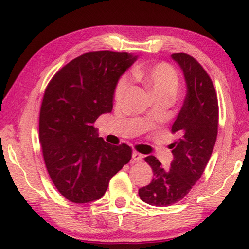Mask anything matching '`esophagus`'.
<instances>
[{
    "instance_id": "1",
    "label": "esophagus",
    "mask_w": 249,
    "mask_h": 249,
    "mask_svg": "<svg viewBox=\"0 0 249 249\" xmlns=\"http://www.w3.org/2000/svg\"><path fill=\"white\" fill-rule=\"evenodd\" d=\"M142 158H144V155L140 154V153H138V151H136V150L133 151L132 159H133L134 162H141L142 160Z\"/></svg>"
}]
</instances>
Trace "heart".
Segmentation results:
<instances>
[{
  "mask_svg": "<svg viewBox=\"0 0 249 249\" xmlns=\"http://www.w3.org/2000/svg\"><path fill=\"white\" fill-rule=\"evenodd\" d=\"M132 75L137 80L144 82L157 99L172 100L179 89V77L176 70L170 65L160 64L138 67L132 71ZM129 86V79L124 75L116 83L114 99L116 102H122L125 98Z\"/></svg>",
  "mask_w": 249,
  "mask_h": 249,
  "instance_id": "b5f03b06",
  "label": "heart"
}]
</instances>
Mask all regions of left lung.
Listing matches in <instances>:
<instances>
[{
	"mask_svg": "<svg viewBox=\"0 0 249 249\" xmlns=\"http://www.w3.org/2000/svg\"><path fill=\"white\" fill-rule=\"evenodd\" d=\"M171 57L183 71L188 91L171 128L178 138L170 145V169H163L155 156L145 158L154 178L138 195L154 206L175 204L191 191L208 165L217 136V95L210 75L190 54L177 53Z\"/></svg>",
	"mask_w": 249,
	"mask_h": 249,
	"instance_id": "8db88e82",
	"label": "left lung"
}]
</instances>
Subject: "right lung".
<instances>
[{"label":"right lung","mask_w":249,"mask_h":249,"mask_svg":"<svg viewBox=\"0 0 249 249\" xmlns=\"http://www.w3.org/2000/svg\"><path fill=\"white\" fill-rule=\"evenodd\" d=\"M136 59L109 50L83 53L46 88L39 114L44 161L54 187L73 203L102 197L112 177L132 158L128 145L98 137L94 122L112 111L116 83Z\"/></svg>","instance_id":"add662e5"}]
</instances>
